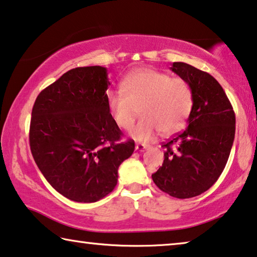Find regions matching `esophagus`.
<instances>
[{
	"label": "esophagus",
	"mask_w": 257,
	"mask_h": 257,
	"mask_svg": "<svg viewBox=\"0 0 257 257\" xmlns=\"http://www.w3.org/2000/svg\"><path fill=\"white\" fill-rule=\"evenodd\" d=\"M148 148H149V147H148L147 144H136V147H135L136 150H137V151H141V152H142V151H145Z\"/></svg>",
	"instance_id": "esophagus-1"
}]
</instances>
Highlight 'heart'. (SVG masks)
<instances>
[{"label":"heart","instance_id":"b5f03b06","mask_svg":"<svg viewBox=\"0 0 257 257\" xmlns=\"http://www.w3.org/2000/svg\"><path fill=\"white\" fill-rule=\"evenodd\" d=\"M121 91L107 93V108L123 130L133 127L140 108L143 117L130 134L139 142L151 140L159 130L165 135L181 130L194 104L193 91L185 79L153 69H140L125 76Z\"/></svg>","mask_w":257,"mask_h":257}]
</instances>
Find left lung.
<instances>
[{"mask_svg":"<svg viewBox=\"0 0 257 257\" xmlns=\"http://www.w3.org/2000/svg\"><path fill=\"white\" fill-rule=\"evenodd\" d=\"M171 70L189 84L194 104L188 127L163 145L164 163L152 180L164 193L190 198L208 190L226 166L235 114L220 84L208 72L174 62Z\"/></svg>","mask_w":257,"mask_h":257,"instance_id":"left-lung-1","label":"left lung"}]
</instances>
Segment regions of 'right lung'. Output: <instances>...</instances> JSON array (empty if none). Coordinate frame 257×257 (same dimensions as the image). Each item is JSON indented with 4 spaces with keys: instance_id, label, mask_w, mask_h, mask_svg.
Wrapping results in <instances>:
<instances>
[{
    "instance_id": "1",
    "label": "right lung",
    "mask_w": 257,
    "mask_h": 257,
    "mask_svg": "<svg viewBox=\"0 0 257 257\" xmlns=\"http://www.w3.org/2000/svg\"><path fill=\"white\" fill-rule=\"evenodd\" d=\"M107 69L67 71L38 95L30 124L31 152L46 180L61 195L97 202L117 183V170L135 150L107 108Z\"/></svg>"
}]
</instances>
